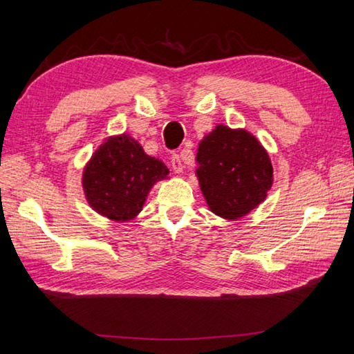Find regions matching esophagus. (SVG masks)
I'll return each mask as SVG.
<instances>
[{"label":"esophagus","mask_w":354,"mask_h":354,"mask_svg":"<svg viewBox=\"0 0 354 354\" xmlns=\"http://www.w3.org/2000/svg\"><path fill=\"white\" fill-rule=\"evenodd\" d=\"M171 169L175 173H183L184 171V164H183V160H181V155L179 153H175L171 156Z\"/></svg>","instance_id":"obj_1"}]
</instances>
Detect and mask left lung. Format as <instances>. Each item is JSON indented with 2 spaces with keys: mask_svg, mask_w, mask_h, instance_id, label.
Listing matches in <instances>:
<instances>
[{
  "mask_svg": "<svg viewBox=\"0 0 354 354\" xmlns=\"http://www.w3.org/2000/svg\"><path fill=\"white\" fill-rule=\"evenodd\" d=\"M196 176L208 208L234 221L251 213L272 187V164L260 141L245 129L217 124L199 142Z\"/></svg>",
  "mask_w": 354,
  "mask_h": 354,
  "instance_id": "left-lung-1",
  "label": "left lung"
}]
</instances>
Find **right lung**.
Segmentation results:
<instances>
[{"label": "right lung", "instance_id": "add662e5", "mask_svg": "<svg viewBox=\"0 0 354 354\" xmlns=\"http://www.w3.org/2000/svg\"><path fill=\"white\" fill-rule=\"evenodd\" d=\"M167 175V165L146 155L137 140L123 133L104 140L95 150L85 165L82 185L95 213L127 222L141 212L153 184Z\"/></svg>", "mask_w": 354, "mask_h": 354}]
</instances>
